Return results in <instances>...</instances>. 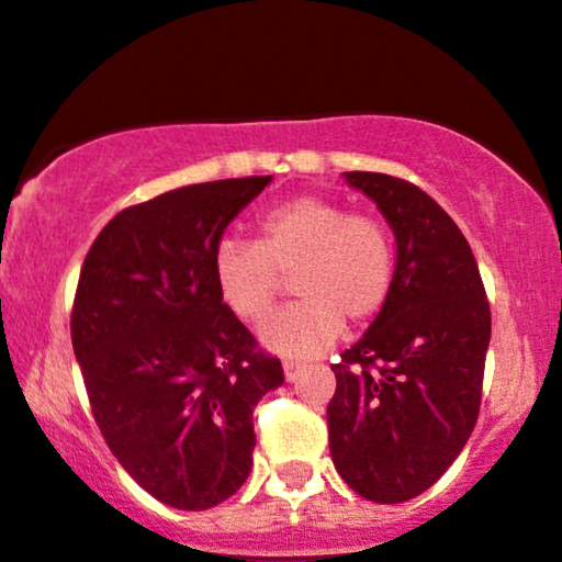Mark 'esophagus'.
<instances>
[{
  "mask_svg": "<svg viewBox=\"0 0 562 562\" xmlns=\"http://www.w3.org/2000/svg\"><path fill=\"white\" fill-rule=\"evenodd\" d=\"M282 370H285V378L290 380V383H295V380L301 378L303 364L295 362V359H285V362H282Z\"/></svg>",
  "mask_w": 562,
  "mask_h": 562,
  "instance_id": "34e87169",
  "label": "esophagus"
}]
</instances>
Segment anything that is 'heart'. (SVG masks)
<instances>
[{"instance_id": "obj_1", "label": "heart", "mask_w": 562, "mask_h": 562, "mask_svg": "<svg viewBox=\"0 0 562 562\" xmlns=\"http://www.w3.org/2000/svg\"><path fill=\"white\" fill-rule=\"evenodd\" d=\"M282 280L301 301L261 327V344L290 359L319 357L346 319L367 325L385 308L396 240L378 216L351 214L338 200H285L259 218L254 245L222 243L214 254L218 299L243 322L272 312Z\"/></svg>"}]
</instances>
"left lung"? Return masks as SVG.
Listing matches in <instances>:
<instances>
[{"mask_svg": "<svg viewBox=\"0 0 562 562\" xmlns=\"http://www.w3.org/2000/svg\"><path fill=\"white\" fill-rule=\"evenodd\" d=\"M344 177L396 235V282L333 364L330 454L353 492L398 505L434 486L473 434L492 308L465 235L428 192L389 173Z\"/></svg>", "mask_w": 562, "mask_h": 562, "instance_id": "obj_1", "label": "left lung"}]
</instances>
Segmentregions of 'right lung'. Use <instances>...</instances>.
Here are the masks:
<instances>
[{
	"instance_id": "1",
	"label": "right lung",
	"mask_w": 562,
	"mask_h": 562,
	"mask_svg": "<svg viewBox=\"0 0 562 562\" xmlns=\"http://www.w3.org/2000/svg\"><path fill=\"white\" fill-rule=\"evenodd\" d=\"M272 177L218 179L128 205L83 259L70 340L113 457L177 509L229 499L254 465V406L280 359L224 306L214 254Z\"/></svg>"
}]
</instances>
